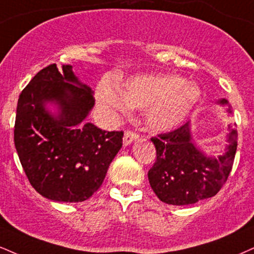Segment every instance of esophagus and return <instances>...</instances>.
I'll use <instances>...</instances> for the list:
<instances>
[{"label": "esophagus", "mask_w": 254, "mask_h": 254, "mask_svg": "<svg viewBox=\"0 0 254 254\" xmlns=\"http://www.w3.org/2000/svg\"><path fill=\"white\" fill-rule=\"evenodd\" d=\"M137 138H138V135H137L136 132H133V131H131V130L125 131V133H124V138H123V143H124V145H125V146H127V145H130L131 143H132L133 140L137 139Z\"/></svg>", "instance_id": "34e87169"}]
</instances>
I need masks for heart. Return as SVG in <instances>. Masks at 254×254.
I'll list each match as a JSON object with an SVG mask.
<instances>
[{
	"label": "heart",
	"instance_id": "heart-1",
	"mask_svg": "<svg viewBox=\"0 0 254 254\" xmlns=\"http://www.w3.org/2000/svg\"><path fill=\"white\" fill-rule=\"evenodd\" d=\"M196 84L179 77L132 78L119 88L98 90V103L103 109L125 114L130 106L145 109L148 127L155 131H170L180 127L200 99Z\"/></svg>",
	"mask_w": 254,
	"mask_h": 254
}]
</instances>
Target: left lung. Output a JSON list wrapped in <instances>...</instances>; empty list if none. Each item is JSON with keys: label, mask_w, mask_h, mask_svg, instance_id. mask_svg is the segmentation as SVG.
Here are the masks:
<instances>
[{"label": "left lung", "mask_w": 254, "mask_h": 254, "mask_svg": "<svg viewBox=\"0 0 254 254\" xmlns=\"http://www.w3.org/2000/svg\"><path fill=\"white\" fill-rule=\"evenodd\" d=\"M221 105L227 100L221 99ZM232 114V110L228 109ZM228 145L224 155L210 157L196 148L190 124L152 137L156 161L148 172L154 193L162 202L186 206L214 196L227 181L238 145L237 124L231 125Z\"/></svg>", "instance_id": "left-lung-1"}]
</instances>
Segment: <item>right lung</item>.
<instances>
[{
	"instance_id": "obj_1",
	"label": "right lung",
	"mask_w": 254,
	"mask_h": 254,
	"mask_svg": "<svg viewBox=\"0 0 254 254\" xmlns=\"http://www.w3.org/2000/svg\"><path fill=\"white\" fill-rule=\"evenodd\" d=\"M48 102L58 105L53 115ZM93 92L71 65L45 67L23 88L15 118L14 142L33 188L58 202H82L99 189L123 145V131L86 123Z\"/></svg>"
}]
</instances>
